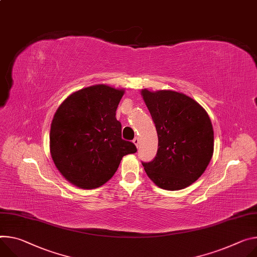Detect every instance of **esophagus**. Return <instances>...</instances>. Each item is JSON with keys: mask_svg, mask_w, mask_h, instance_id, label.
<instances>
[{"mask_svg": "<svg viewBox=\"0 0 257 257\" xmlns=\"http://www.w3.org/2000/svg\"><path fill=\"white\" fill-rule=\"evenodd\" d=\"M133 144L136 146V148H138V146H139V138L138 137H135L133 139Z\"/></svg>", "mask_w": 257, "mask_h": 257, "instance_id": "34e87169", "label": "esophagus"}]
</instances>
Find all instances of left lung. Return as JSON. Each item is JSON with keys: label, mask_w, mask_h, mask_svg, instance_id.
<instances>
[{"label": "left lung", "mask_w": 257, "mask_h": 257, "mask_svg": "<svg viewBox=\"0 0 257 257\" xmlns=\"http://www.w3.org/2000/svg\"><path fill=\"white\" fill-rule=\"evenodd\" d=\"M158 133L155 159L143 163L161 189L178 191L195 182L213 155L214 133L206 110L193 98L172 90H142Z\"/></svg>", "instance_id": "8db88e82"}]
</instances>
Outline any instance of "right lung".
Listing matches in <instances>:
<instances>
[{
	"label": "right lung",
	"instance_id": "add662e5",
	"mask_svg": "<svg viewBox=\"0 0 257 257\" xmlns=\"http://www.w3.org/2000/svg\"><path fill=\"white\" fill-rule=\"evenodd\" d=\"M124 89L99 84L69 95L51 123L50 153L62 176L78 188L96 189L108 181L122 158L137 152L122 139L115 110Z\"/></svg>",
	"mask_w": 257,
	"mask_h": 257
}]
</instances>
